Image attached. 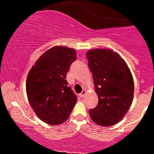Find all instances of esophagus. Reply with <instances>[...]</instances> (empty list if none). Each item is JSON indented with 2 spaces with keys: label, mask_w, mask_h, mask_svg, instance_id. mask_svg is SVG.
Segmentation results:
<instances>
[{
  "label": "esophagus",
  "mask_w": 154,
  "mask_h": 154,
  "mask_svg": "<svg viewBox=\"0 0 154 154\" xmlns=\"http://www.w3.org/2000/svg\"><path fill=\"white\" fill-rule=\"evenodd\" d=\"M86 91H85V90H83V91H82V92L80 93V94H79V95H80V97H84L85 94H86Z\"/></svg>",
  "instance_id": "34e87169"
}]
</instances>
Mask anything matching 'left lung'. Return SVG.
Masks as SVG:
<instances>
[{
  "instance_id": "8db88e82",
  "label": "left lung",
  "mask_w": 154,
  "mask_h": 154,
  "mask_svg": "<svg viewBox=\"0 0 154 154\" xmlns=\"http://www.w3.org/2000/svg\"><path fill=\"white\" fill-rule=\"evenodd\" d=\"M86 57L98 97L97 106L88 112L90 117L100 126L115 125L123 119L133 102V76L125 60L112 50H89Z\"/></svg>"
}]
</instances>
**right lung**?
<instances>
[{"label": "right lung", "mask_w": 154, "mask_h": 154, "mask_svg": "<svg viewBox=\"0 0 154 154\" xmlns=\"http://www.w3.org/2000/svg\"><path fill=\"white\" fill-rule=\"evenodd\" d=\"M76 60L75 50L55 46L45 51L29 70L26 83L29 103L35 115L48 125L64 123L77 103V96L66 80Z\"/></svg>", "instance_id": "right-lung-1"}]
</instances>
